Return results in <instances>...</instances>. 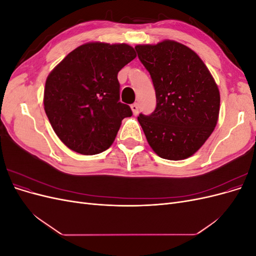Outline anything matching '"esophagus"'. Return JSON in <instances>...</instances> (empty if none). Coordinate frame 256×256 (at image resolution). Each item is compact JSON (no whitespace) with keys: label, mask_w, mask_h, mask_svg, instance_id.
Listing matches in <instances>:
<instances>
[{"label":"esophagus","mask_w":256,"mask_h":256,"mask_svg":"<svg viewBox=\"0 0 256 256\" xmlns=\"http://www.w3.org/2000/svg\"><path fill=\"white\" fill-rule=\"evenodd\" d=\"M130 108H131V110H132L134 115H138V106L136 104H131Z\"/></svg>","instance_id":"1"}]
</instances>
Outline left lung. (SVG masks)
<instances>
[{"label": "left lung", "mask_w": 256, "mask_h": 256, "mask_svg": "<svg viewBox=\"0 0 256 256\" xmlns=\"http://www.w3.org/2000/svg\"><path fill=\"white\" fill-rule=\"evenodd\" d=\"M134 48L156 90V109L138 118L146 140L161 158L187 159L218 122V85L198 54L180 42L166 40Z\"/></svg>", "instance_id": "left-lung-1"}]
</instances>
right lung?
I'll list each match as a JSON object with an SVG mask.
<instances>
[{
  "mask_svg": "<svg viewBox=\"0 0 256 256\" xmlns=\"http://www.w3.org/2000/svg\"><path fill=\"white\" fill-rule=\"evenodd\" d=\"M127 44L79 46L46 80L44 106L54 132L69 150L96 154L114 142L122 120L132 115L120 102L118 74L136 58Z\"/></svg>",
  "mask_w": 256,
  "mask_h": 256,
  "instance_id": "obj_1",
  "label": "right lung"
}]
</instances>
